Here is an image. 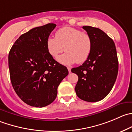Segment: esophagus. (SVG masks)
I'll return each instance as SVG.
<instances>
[{"instance_id": "obj_1", "label": "esophagus", "mask_w": 132, "mask_h": 132, "mask_svg": "<svg viewBox=\"0 0 132 132\" xmlns=\"http://www.w3.org/2000/svg\"><path fill=\"white\" fill-rule=\"evenodd\" d=\"M68 71H69V73H71V68H70V67H68Z\"/></svg>"}]
</instances>
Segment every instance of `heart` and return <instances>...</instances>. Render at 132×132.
<instances>
[{
  "mask_svg": "<svg viewBox=\"0 0 132 132\" xmlns=\"http://www.w3.org/2000/svg\"><path fill=\"white\" fill-rule=\"evenodd\" d=\"M46 49L53 58L57 59L61 53H66L57 59L64 65L85 62L92 51V40L89 35L79 29L64 26L56 31L55 37H50L46 40Z\"/></svg>",
  "mask_w": 132,
  "mask_h": 132,
  "instance_id": "1",
  "label": "heart"
}]
</instances>
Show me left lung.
I'll return each instance as SVG.
<instances>
[{
	"label": "left lung",
	"mask_w": 132,
	"mask_h": 132,
	"mask_svg": "<svg viewBox=\"0 0 132 132\" xmlns=\"http://www.w3.org/2000/svg\"><path fill=\"white\" fill-rule=\"evenodd\" d=\"M92 40L89 56L82 65L71 69L78 75L75 92L87 102H97L108 95L115 84L119 62L113 40L97 28L82 27Z\"/></svg>",
	"instance_id": "left-lung-1"
}]
</instances>
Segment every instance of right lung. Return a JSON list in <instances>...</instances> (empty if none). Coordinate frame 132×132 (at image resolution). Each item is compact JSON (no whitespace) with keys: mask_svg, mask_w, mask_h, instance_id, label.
Listing matches in <instances>:
<instances>
[{"mask_svg":"<svg viewBox=\"0 0 132 132\" xmlns=\"http://www.w3.org/2000/svg\"><path fill=\"white\" fill-rule=\"evenodd\" d=\"M56 24L49 23L22 34L10 51V79L17 95L31 106L42 108L54 101L57 88L68 75L66 66L48 52L46 40Z\"/></svg>","mask_w":132,"mask_h":132,"instance_id":"obj_1","label":"right lung"}]
</instances>
